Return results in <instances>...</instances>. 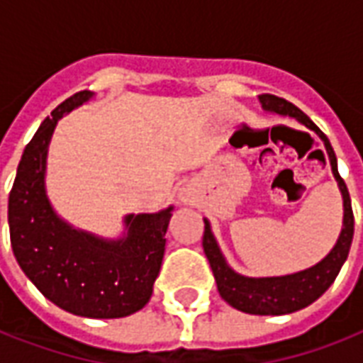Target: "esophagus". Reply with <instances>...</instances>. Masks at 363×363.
<instances>
[{"instance_id": "esophagus-1", "label": "esophagus", "mask_w": 363, "mask_h": 363, "mask_svg": "<svg viewBox=\"0 0 363 363\" xmlns=\"http://www.w3.org/2000/svg\"><path fill=\"white\" fill-rule=\"evenodd\" d=\"M179 201L189 202V193H187V191H182V193H179Z\"/></svg>"}]
</instances>
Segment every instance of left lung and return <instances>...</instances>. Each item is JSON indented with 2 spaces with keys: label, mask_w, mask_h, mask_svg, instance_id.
Returning a JSON list of instances; mask_svg holds the SVG:
<instances>
[{
  "label": "left lung",
  "mask_w": 363,
  "mask_h": 363,
  "mask_svg": "<svg viewBox=\"0 0 363 363\" xmlns=\"http://www.w3.org/2000/svg\"><path fill=\"white\" fill-rule=\"evenodd\" d=\"M259 102L265 111L296 119L299 125L313 130L324 142V147L328 151V157H330L331 174H333L337 187H339L342 196V227L335 246L330 250V254L325 255L324 259H320L316 265L291 272V274H282V277H246V274L235 271L227 263L220 244L213 237L210 221L204 218L202 248H204V254L208 257V263L212 267L221 299L240 313L259 314V316H280V314H291L308 307L333 284V280L341 271L342 263L347 261L348 252H350L354 235V216L347 185L337 170L335 151L331 147L330 140L325 138L324 132L320 130L301 109L296 108L294 104H289L284 98L261 94Z\"/></svg>",
  "instance_id": "1"
}]
</instances>
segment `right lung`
<instances>
[{
	"label": "right lung",
	"instance_id": "right-lung-1",
	"mask_svg": "<svg viewBox=\"0 0 363 363\" xmlns=\"http://www.w3.org/2000/svg\"><path fill=\"white\" fill-rule=\"evenodd\" d=\"M94 98L81 91L41 123L16 168L9 195L11 246L18 265L56 307L85 318H123L147 305L161 271L174 206L126 213L117 238L77 229L47 195V155L58 121Z\"/></svg>",
	"mask_w": 363,
	"mask_h": 363
}]
</instances>
